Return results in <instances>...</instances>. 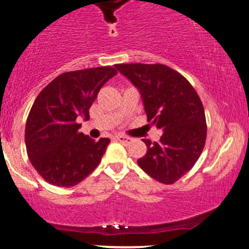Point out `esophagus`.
<instances>
[{"instance_id":"esophagus-1","label":"esophagus","mask_w":249,"mask_h":249,"mask_svg":"<svg viewBox=\"0 0 249 249\" xmlns=\"http://www.w3.org/2000/svg\"><path fill=\"white\" fill-rule=\"evenodd\" d=\"M116 140L118 141V142L123 143V144H129V143L132 142L131 137H127V136H123V135L116 136Z\"/></svg>"}]
</instances>
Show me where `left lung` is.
Wrapping results in <instances>:
<instances>
[{
	"label": "left lung",
	"instance_id": "8db88e82",
	"mask_svg": "<svg viewBox=\"0 0 249 249\" xmlns=\"http://www.w3.org/2000/svg\"><path fill=\"white\" fill-rule=\"evenodd\" d=\"M137 88L148 122L162 130L159 142L142 140L146 154L137 163L162 184H174L199 159L206 140L204 107L191 83L163 64H117Z\"/></svg>",
	"mask_w": 249,
	"mask_h": 249
}]
</instances>
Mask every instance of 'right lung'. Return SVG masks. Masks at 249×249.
I'll use <instances>...</instances> for the list:
<instances>
[{
    "label": "right lung",
    "instance_id": "right-lung-1",
    "mask_svg": "<svg viewBox=\"0 0 249 249\" xmlns=\"http://www.w3.org/2000/svg\"><path fill=\"white\" fill-rule=\"evenodd\" d=\"M116 74L112 67L64 72L36 96L26 122L25 143L31 163L49 184L75 186L100 163L109 138L95 142L80 132L76 119H89L99 90Z\"/></svg>",
    "mask_w": 249,
    "mask_h": 249
}]
</instances>
